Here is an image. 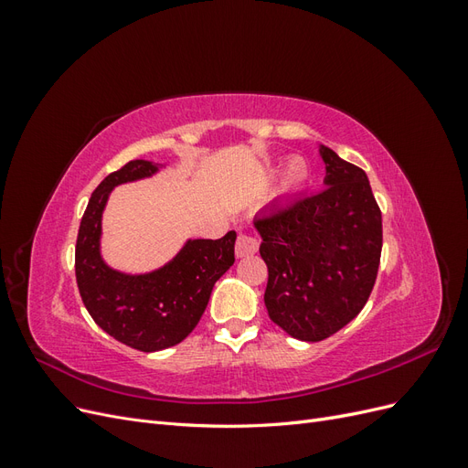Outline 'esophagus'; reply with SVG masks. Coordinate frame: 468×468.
<instances>
[{"instance_id": "obj_1", "label": "esophagus", "mask_w": 468, "mask_h": 468, "mask_svg": "<svg viewBox=\"0 0 468 468\" xmlns=\"http://www.w3.org/2000/svg\"><path fill=\"white\" fill-rule=\"evenodd\" d=\"M258 238L250 236V234H239L236 239V258H246V256H253L258 251Z\"/></svg>"}]
</instances>
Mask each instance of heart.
I'll return each mask as SVG.
<instances>
[{
  "label": "heart",
  "mask_w": 468,
  "mask_h": 468,
  "mask_svg": "<svg viewBox=\"0 0 468 468\" xmlns=\"http://www.w3.org/2000/svg\"><path fill=\"white\" fill-rule=\"evenodd\" d=\"M306 179V165L303 160L294 158L287 164L285 172L281 176V183H279V191L281 193H292L294 189H299Z\"/></svg>",
  "instance_id": "1"
}]
</instances>
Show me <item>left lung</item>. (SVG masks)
Returning <instances> with one entry per match:
<instances>
[{"mask_svg":"<svg viewBox=\"0 0 468 468\" xmlns=\"http://www.w3.org/2000/svg\"><path fill=\"white\" fill-rule=\"evenodd\" d=\"M318 152L324 189L275 203L253 218L269 271V318L301 342H322L361 313L382 250L369 177L328 146Z\"/></svg>","mask_w":468,"mask_h":468,"instance_id":"8db88e82","label":"left lung"}]
</instances>
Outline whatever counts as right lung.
I'll return each mask as SVG.
<instances>
[{
    "mask_svg": "<svg viewBox=\"0 0 468 468\" xmlns=\"http://www.w3.org/2000/svg\"><path fill=\"white\" fill-rule=\"evenodd\" d=\"M165 164L133 160L91 193L76 242V281L90 316L117 342L138 351L177 346L199 324L215 282L234 263L236 232L187 239L176 256L146 273L111 267L101 253L103 212L112 189L154 177Z\"/></svg>",
    "mask_w": 468,
    "mask_h": 468,
    "instance_id": "obj_1",
    "label": "right lung"
}]
</instances>
